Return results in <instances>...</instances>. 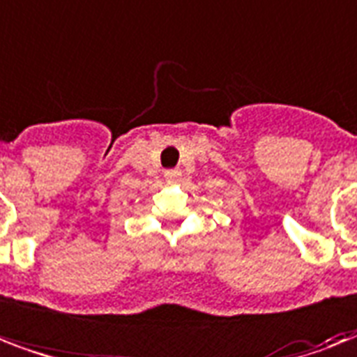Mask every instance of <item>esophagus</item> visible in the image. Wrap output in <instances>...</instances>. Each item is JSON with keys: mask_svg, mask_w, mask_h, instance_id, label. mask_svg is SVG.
<instances>
[{"mask_svg": "<svg viewBox=\"0 0 357 357\" xmlns=\"http://www.w3.org/2000/svg\"><path fill=\"white\" fill-rule=\"evenodd\" d=\"M179 176V172L176 168H170V170H165V178L167 179H176Z\"/></svg>", "mask_w": 357, "mask_h": 357, "instance_id": "1", "label": "esophagus"}]
</instances>
